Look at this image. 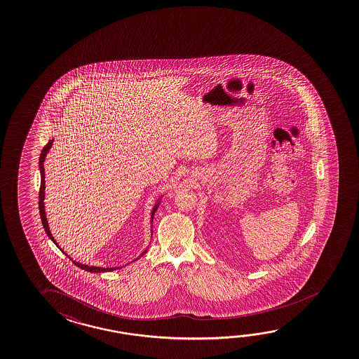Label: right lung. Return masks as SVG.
Here are the masks:
<instances>
[{
    "label": "right lung",
    "instance_id": "add662e5",
    "mask_svg": "<svg viewBox=\"0 0 359 359\" xmlns=\"http://www.w3.org/2000/svg\"><path fill=\"white\" fill-rule=\"evenodd\" d=\"M53 140H50V142L45 145V147L42 149L41 154H40V161H39V168H40V175H41V185H40V195H39V208H40V217H41L42 225H43V229L46 231V234H48V238L53 241V244H56V247H59V244L56 243L55 241V238H53V234H51V231H50V226H48V217H46V212H45V204H43V200H45V168H43V163H45V159H46V156H48V151H50V149L53 147ZM163 196L164 194L160 195L158 199L155 200V204L153 205V209H151V212H150V224L153 225L154 215H155V212L158 210V208H159L160 204H161V201H163ZM151 233H153V230H151ZM153 236V234H151ZM60 250H61V248L59 247ZM147 250V247L142 254L145 253ZM62 253H65V252H62ZM66 257L67 258L71 259L67 254L65 253ZM139 258H136L135 260H137ZM72 260V259H71ZM135 260H133V262H135ZM72 263L79 266V268H81L83 271H90V273H106V271H116L118 269V266H114V268H101V266H93V265H86L81 264V263H79L76 260H72Z\"/></svg>",
    "mask_w": 359,
    "mask_h": 359
}]
</instances>
